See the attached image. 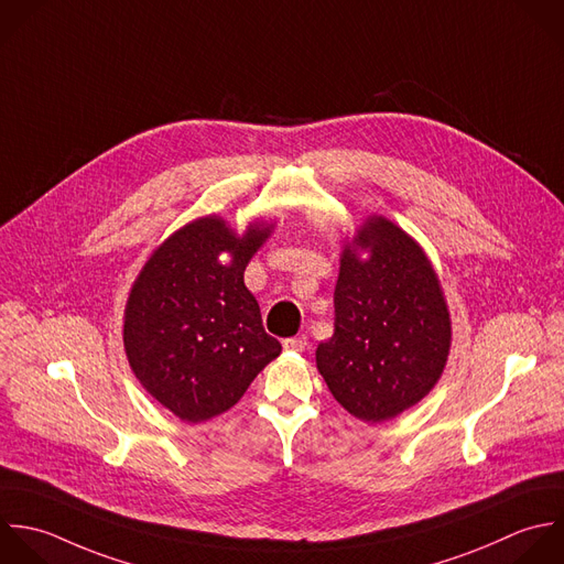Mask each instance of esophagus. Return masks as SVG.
Segmentation results:
<instances>
[{
	"label": "esophagus",
	"instance_id": "34e87169",
	"mask_svg": "<svg viewBox=\"0 0 564 564\" xmlns=\"http://www.w3.org/2000/svg\"><path fill=\"white\" fill-rule=\"evenodd\" d=\"M305 347H307V338L305 336L285 338L283 340V349H288V351H305Z\"/></svg>",
	"mask_w": 564,
	"mask_h": 564
}]
</instances>
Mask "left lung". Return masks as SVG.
<instances>
[{
  "mask_svg": "<svg viewBox=\"0 0 564 564\" xmlns=\"http://www.w3.org/2000/svg\"><path fill=\"white\" fill-rule=\"evenodd\" d=\"M334 305V336L318 345L316 367L347 413L387 422L435 389L453 323L440 276L406 230L369 215L345 239Z\"/></svg>",
  "mask_w": 564,
  "mask_h": 564,
  "instance_id": "8db88e82",
  "label": "left lung"
}]
</instances>
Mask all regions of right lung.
Segmentation results:
<instances>
[{
	"label": "right lung",
	"instance_id": "1",
	"mask_svg": "<svg viewBox=\"0 0 564 564\" xmlns=\"http://www.w3.org/2000/svg\"><path fill=\"white\" fill-rule=\"evenodd\" d=\"M274 221L239 235L221 215L169 235L135 276L122 318V345L142 389L188 424L232 409L281 354L243 283Z\"/></svg>",
	"mask_w": 564,
	"mask_h": 564
}]
</instances>
